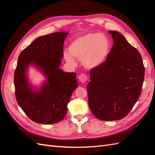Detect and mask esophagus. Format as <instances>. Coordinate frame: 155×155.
Listing matches in <instances>:
<instances>
[{
	"label": "esophagus",
	"mask_w": 155,
	"mask_h": 155,
	"mask_svg": "<svg viewBox=\"0 0 155 155\" xmlns=\"http://www.w3.org/2000/svg\"><path fill=\"white\" fill-rule=\"evenodd\" d=\"M87 79H88L87 76H86V74H81L80 76H79V80L80 81V82H81L83 83L86 82L87 81Z\"/></svg>",
	"instance_id": "esophagus-1"
}]
</instances>
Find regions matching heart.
Here are the masks:
<instances>
[{
    "label": "heart",
    "instance_id": "1",
    "mask_svg": "<svg viewBox=\"0 0 155 155\" xmlns=\"http://www.w3.org/2000/svg\"><path fill=\"white\" fill-rule=\"evenodd\" d=\"M111 41L106 35L99 33H88L78 37L71 42L69 53L65 52L64 58L68 63L76 64V58L82 60L84 67L95 68L105 62L111 50Z\"/></svg>",
    "mask_w": 155,
    "mask_h": 155
}]
</instances>
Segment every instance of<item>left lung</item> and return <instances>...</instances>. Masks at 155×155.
I'll return each instance as SVG.
<instances>
[{"mask_svg": "<svg viewBox=\"0 0 155 155\" xmlns=\"http://www.w3.org/2000/svg\"><path fill=\"white\" fill-rule=\"evenodd\" d=\"M113 46L101 66L91 70L87 87L92 114L103 121L124 118L141 94L145 68L139 51L120 33L109 30Z\"/></svg>", "mask_w": 155, "mask_h": 155, "instance_id": "obj_1", "label": "left lung"}]
</instances>
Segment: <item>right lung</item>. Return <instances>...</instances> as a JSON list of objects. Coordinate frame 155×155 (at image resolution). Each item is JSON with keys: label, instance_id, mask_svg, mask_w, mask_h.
<instances>
[{"label": "right lung", "instance_id": "right-lung-1", "mask_svg": "<svg viewBox=\"0 0 155 155\" xmlns=\"http://www.w3.org/2000/svg\"><path fill=\"white\" fill-rule=\"evenodd\" d=\"M68 34L59 31L41 36L18 56L14 74L16 100L35 123L52 124L61 121L72 94L78 87L76 73L64 72L59 68ZM30 64L38 68L47 79L38 91L27 80L26 72Z\"/></svg>", "mask_w": 155, "mask_h": 155}]
</instances>
